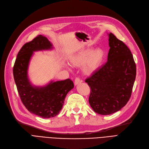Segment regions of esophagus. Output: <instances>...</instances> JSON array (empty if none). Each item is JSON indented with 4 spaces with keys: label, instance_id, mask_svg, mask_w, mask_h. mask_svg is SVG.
<instances>
[{
    "label": "esophagus",
    "instance_id": "esophagus-1",
    "mask_svg": "<svg viewBox=\"0 0 149 149\" xmlns=\"http://www.w3.org/2000/svg\"><path fill=\"white\" fill-rule=\"evenodd\" d=\"M82 82V81L81 80H80V79L79 78H76V79H75V80H74V85L76 86V85H78V84H79V83H81Z\"/></svg>",
    "mask_w": 149,
    "mask_h": 149
}]
</instances>
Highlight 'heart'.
Masks as SVG:
<instances>
[{"instance_id": "b5f03b06", "label": "heart", "mask_w": 149, "mask_h": 149, "mask_svg": "<svg viewBox=\"0 0 149 149\" xmlns=\"http://www.w3.org/2000/svg\"><path fill=\"white\" fill-rule=\"evenodd\" d=\"M105 51L102 48L93 50L92 48H87L71 55L69 63L73 67L83 66V73L86 76H92L99 70L105 58Z\"/></svg>"}]
</instances>
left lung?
I'll return each instance as SVG.
<instances>
[{"mask_svg": "<svg viewBox=\"0 0 149 149\" xmlns=\"http://www.w3.org/2000/svg\"><path fill=\"white\" fill-rule=\"evenodd\" d=\"M107 63L85 80L91 90L89 102L97 113L119 111L129 101L136 76V66L126 45L110 33Z\"/></svg>", "mask_w": 149, "mask_h": 149, "instance_id": "left-lung-1", "label": "left lung"}]
</instances>
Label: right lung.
Here are the masks:
<instances>
[{
    "label": "right lung",
    "instance_id": "right-lung-1",
    "mask_svg": "<svg viewBox=\"0 0 149 149\" xmlns=\"http://www.w3.org/2000/svg\"><path fill=\"white\" fill-rule=\"evenodd\" d=\"M52 48L47 38L38 36L19 50L13 69L14 80L22 103L29 112L43 118L57 115L62 109L66 94L74 88L70 79L51 81L42 87L34 86L30 83L28 69L33 52Z\"/></svg>",
    "mask_w": 149,
    "mask_h": 149
}]
</instances>
